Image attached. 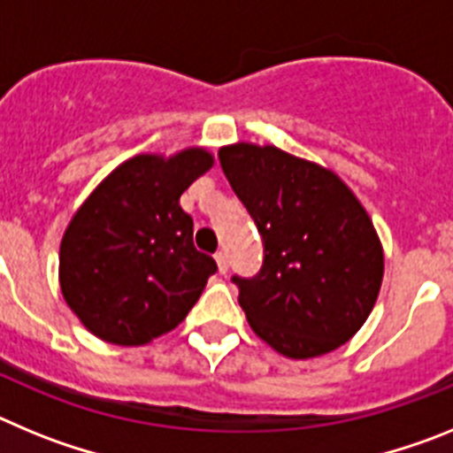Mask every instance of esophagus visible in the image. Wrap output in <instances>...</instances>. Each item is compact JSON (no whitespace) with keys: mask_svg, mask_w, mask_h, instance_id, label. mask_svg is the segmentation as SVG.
<instances>
[{"mask_svg":"<svg viewBox=\"0 0 453 453\" xmlns=\"http://www.w3.org/2000/svg\"><path fill=\"white\" fill-rule=\"evenodd\" d=\"M215 261H218L219 274H226V272H229V256L224 254V251H218V254H215Z\"/></svg>","mask_w":453,"mask_h":453,"instance_id":"obj_1","label":"esophagus"}]
</instances>
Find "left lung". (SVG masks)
Masks as SVG:
<instances>
[{
	"label": "left lung",
	"instance_id": "left-lung-1",
	"mask_svg": "<svg viewBox=\"0 0 453 453\" xmlns=\"http://www.w3.org/2000/svg\"><path fill=\"white\" fill-rule=\"evenodd\" d=\"M219 163L265 242L261 272L234 276L254 334L295 361L349 342L383 281L365 206L329 167L274 145H226Z\"/></svg>",
	"mask_w": 453,
	"mask_h": 453
}]
</instances>
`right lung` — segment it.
Listing matches in <instances>:
<instances>
[{
	"mask_svg": "<svg viewBox=\"0 0 453 453\" xmlns=\"http://www.w3.org/2000/svg\"><path fill=\"white\" fill-rule=\"evenodd\" d=\"M213 154H138L115 167L72 215L58 283L70 311L104 342L140 347L177 329L218 265L195 250L179 203Z\"/></svg>",
	"mask_w": 453,
	"mask_h": 453,
	"instance_id": "right-lung-1",
	"label": "right lung"
}]
</instances>
